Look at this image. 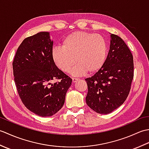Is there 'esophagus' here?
Wrapping results in <instances>:
<instances>
[{"mask_svg":"<svg viewBox=\"0 0 149 149\" xmlns=\"http://www.w3.org/2000/svg\"><path fill=\"white\" fill-rule=\"evenodd\" d=\"M79 80V79H77V78H72V83H76V82H77Z\"/></svg>","mask_w":149,"mask_h":149,"instance_id":"34e87169","label":"esophagus"}]
</instances>
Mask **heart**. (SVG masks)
<instances>
[{"mask_svg":"<svg viewBox=\"0 0 149 149\" xmlns=\"http://www.w3.org/2000/svg\"><path fill=\"white\" fill-rule=\"evenodd\" d=\"M107 51V43L102 36L75 31L65 38L62 48L52 50V57L57 67L64 73L70 71L76 61L78 64L72 74L81 76L99 71L105 62Z\"/></svg>","mask_w":149,"mask_h":149,"instance_id":"1","label":"heart"}]
</instances>
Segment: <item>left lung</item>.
<instances>
[{
  "label": "left lung",
  "instance_id": "obj_1",
  "mask_svg": "<svg viewBox=\"0 0 149 149\" xmlns=\"http://www.w3.org/2000/svg\"><path fill=\"white\" fill-rule=\"evenodd\" d=\"M134 77L133 56L121 38L111 34L108 55L95 74L86 78L87 105L100 114H108L123 104Z\"/></svg>",
  "mask_w": 149,
  "mask_h": 149
}]
</instances>
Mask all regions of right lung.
Here are the masks:
<instances>
[{"instance_id": "add662e5", "label": "right lung", "mask_w": 149, "mask_h": 149, "mask_svg": "<svg viewBox=\"0 0 149 149\" xmlns=\"http://www.w3.org/2000/svg\"><path fill=\"white\" fill-rule=\"evenodd\" d=\"M52 46L49 32L27 37L18 47L13 62L22 102L31 112L43 117L52 116L61 109L72 81L55 65ZM54 79L60 81L51 84Z\"/></svg>"}]
</instances>
